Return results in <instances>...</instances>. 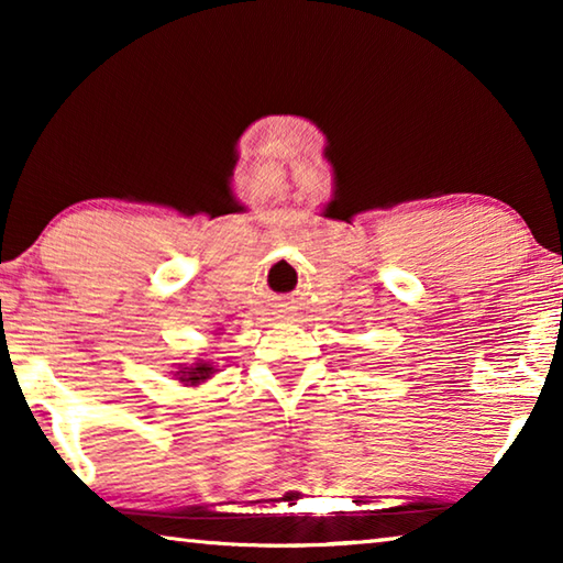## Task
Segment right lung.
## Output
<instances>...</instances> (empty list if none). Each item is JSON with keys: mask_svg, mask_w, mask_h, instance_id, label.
Listing matches in <instances>:
<instances>
[{"mask_svg": "<svg viewBox=\"0 0 563 563\" xmlns=\"http://www.w3.org/2000/svg\"><path fill=\"white\" fill-rule=\"evenodd\" d=\"M208 375H213V367L206 365V362H198L196 367L180 369V383L198 385V383H203V379H208Z\"/></svg>", "mask_w": 563, "mask_h": 563, "instance_id": "right-lung-1", "label": "right lung"}]
</instances>
